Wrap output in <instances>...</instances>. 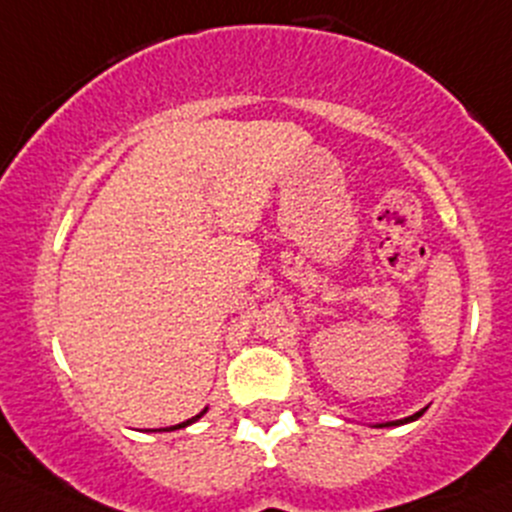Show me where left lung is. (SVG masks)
I'll list each match as a JSON object with an SVG mask.
<instances>
[{
    "label": "left lung",
    "mask_w": 512,
    "mask_h": 512,
    "mask_svg": "<svg viewBox=\"0 0 512 512\" xmlns=\"http://www.w3.org/2000/svg\"><path fill=\"white\" fill-rule=\"evenodd\" d=\"M424 414V410L414 412L412 417H405V419H397V422H387V424H378V427H400V424H407V422H414V419H419Z\"/></svg>",
    "instance_id": "obj_1"
}]
</instances>
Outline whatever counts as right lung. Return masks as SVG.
<instances>
[{"label": "right lung", "instance_id": "1", "mask_svg": "<svg viewBox=\"0 0 512 512\" xmlns=\"http://www.w3.org/2000/svg\"><path fill=\"white\" fill-rule=\"evenodd\" d=\"M206 410H208V407H206ZM206 410H203L201 414H196V417H191V419H186V422H181V424H176V427H169V429H164V432H174V429H181V427H188V424H193V422H196V419H201L203 417V414H206ZM159 432H161V429H159Z\"/></svg>", "mask_w": 512, "mask_h": 512}]
</instances>
